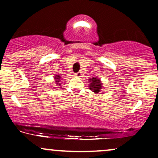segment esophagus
Returning a JSON list of instances; mask_svg holds the SVG:
<instances>
[{"label":"esophagus","instance_id":"1","mask_svg":"<svg viewBox=\"0 0 158 158\" xmlns=\"http://www.w3.org/2000/svg\"><path fill=\"white\" fill-rule=\"evenodd\" d=\"M76 76H77V77H81V72H78V73H76Z\"/></svg>","mask_w":158,"mask_h":158}]
</instances>
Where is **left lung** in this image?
I'll return each instance as SVG.
<instances>
[{"label": "left lung", "mask_w": 158, "mask_h": 158, "mask_svg": "<svg viewBox=\"0 0 158 158\" xmlns=\"http://www.w3.org/2000/svg\"><path fill=\"white\" fill-rule=\"evenodd\" d=\"M90 90L94 92V93L98 94L102 89V83L100 82L99 79L98 78H92L90 79Z\"/></svg>", "instance_id": "obj_1"}]
</instances>
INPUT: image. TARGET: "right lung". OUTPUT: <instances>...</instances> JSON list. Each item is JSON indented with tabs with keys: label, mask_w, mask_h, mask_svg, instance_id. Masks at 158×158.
<instances>
[{
	"label": "right lung",
	"mask_w": 158,
	"mask_h": 158,
	"mask_svg": "<svg viewBox=\"0 0 158 158\" xmlns=\"http://www.w3.org/2000/svg\"><path fill=\"white\" fill-rule=\"evenodd\" d=\"M55 79H56V84H58V83H59V81H60V80H61V79H60V77H59V75L56 76V77H55Z\"/></svg>",
	"instance_id": "add662e5"
}]
</instances>
